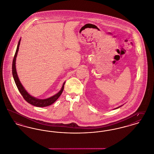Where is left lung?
Returning a JSON list of instances; mask_svg holds the SVG:
<instances>
[{"mask_svg":"<svg viewBox=\"0 0 154 154\" xmlns=\"http://www.w3.org/2000/svg\"><path fill=\"white\" fill-rule=\"evenodd\" d=\"M123 105H121V106H118V107H117V108H114L113 109H117V108H119V107H121V106H122Z\"/></svg>","mask_w":154,"mask_h":154,"instance_id":"obj_1","label":"left lung"}]
</instances>
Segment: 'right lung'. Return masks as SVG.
<instances>
[{"label": "right lung", "instance_id": "1", "mask_svg": "<svg viewBox=\"0 0 154 154\" xmlns=\"http://www.w3.org/2000/svg\"><path fill=\"white\" fill-rule=\"evenodd\" d=\"M20 42H21V38L20 39L19 42L18 43L16 51L14 57L13 58V64H12L13 76L14 82L16 83L17 87L20 93H21V94L23 96V98L28 103L31 104V105H34V106H38V107H45V106H47L51 105L52 104H53L57 100L59 97L61 96V94H62V93L63 91V90H64V88L65 82H64V83L63 85V86H62L61 90L59 91V92L57 93V94H56L55 95L51 96V97L46 98V99H39V98H37L36 97H33V96H32L31 95H30L26 91V90L25 89L24 86L21 84V82L20 81V79L18 78L17 72L16 61L18 51V50H19V46H20Z\"/></svg>", "mask_w": 154, "mask_h": 154}]
</instances>
